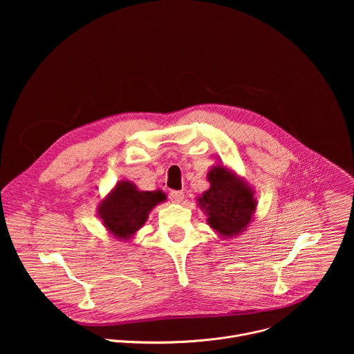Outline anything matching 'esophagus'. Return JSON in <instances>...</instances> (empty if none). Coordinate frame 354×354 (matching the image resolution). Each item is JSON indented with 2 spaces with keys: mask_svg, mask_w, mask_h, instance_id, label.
Here are the masks:
<instances>
[{
  "mask_svg": "<svg viewBox=\"0 0 354 354\" xmlns=\"http://www.w3.org/2000/svg\"><path fill=\"white\" fill-rule=\"evenodd\" d=\"M169 196H171L172 201H175V203H180V201L185 198V193H183V192H179V190L171 192Z\"/></svg>",
  "mask_w": 354,
  "mask_h": 354,
  "instance_id": "obj_1",
  "label": "esophagus"
}]
</instances>
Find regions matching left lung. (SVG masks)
Instances as JSON below:
<instances>
[{
    "label": "left lung",
    "mask_w": 354,
    "mask_h": 354,
    "mask_svg": "<svg viewBox=\"0 0 354 354\" xmlns=\"http://www.w3.org/2000/svg\"><path fill=\"white\" fill-rule=\"evenodd\" d=\"M207 180L210 187L197 197V205L207 216L209 227L224 239L238 236L254 221L257 213L254 187L220 162L210 168Z\"/></svg>",
    "instance_id": "left-lung-1"
}]
</instances>
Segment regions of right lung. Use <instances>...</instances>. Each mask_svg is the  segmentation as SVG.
I'll return each mask as SVG.
<instances>
[{"label":"right lung","mask_w":354,"mask_h":354,"mask_svg":"<svg viewBox=\"0 0 354 354\" xmlns=\"http://www.w3.org/2000/svg\"><path fill=\"white\" fill-rule=\"evenodd\" d=\"M165 200L162 190H138L133 182L123 179L100 200L97 217L111 235L127 242L147 223L151 210Z\"/></svg>","instance_id":"add662e5"}]
</instances>
